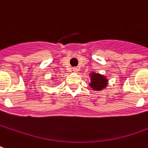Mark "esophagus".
I'll list each match as a JSON object with an SVG mask.
<instances>
[{
  "instance_id": "34e87169",
  "label": "esophagus",
  "mask_w": 148,
  "mask_h": 148,
  "mask_svg": "<svg viewBox=\"0 0 148 148\" xmlns=\"http://www.w3.org/2000/svg\"><path fill=\"white\" fill-rule=\"evenodd\" d=\"M73 71H74V72H77V71H78V68H77V67H74V68H73Z\"/></svg>"
}]
</instances>
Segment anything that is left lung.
<instances>
[{"label": "left lung", "instance_id": "left-lung-1", "mask_svg": "<svg viewBox=\"0 0 148 148\" xmlns=\"http://www.w3.org/2000/svg\"><path fill=\"white\" fill-rule=\"evenodd\" d=\"M91 82L90 83V86L94 90H101L104 89L107 85V79L105 76H103L99 74H90Z\"/></svg>", "mask_w": 148, "mask_h": 148}]
</instances>
